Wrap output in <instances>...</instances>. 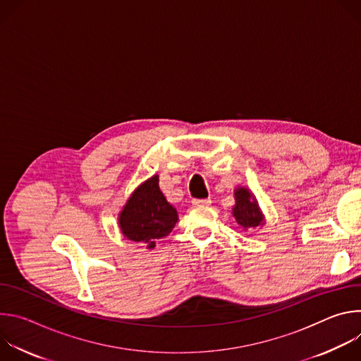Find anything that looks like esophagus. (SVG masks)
Listing matches in <instances>:
<instances>
[{
	"label": "esophagus",
	"mask_w": 361,
	"mask_h": 361,
	"mask_svg": "<svg viewBox=\"0 0 361 361\" xmlns=\"http://www.w3.org/2000/svg\"><path fill=\"white\" fill-rule=\"evenodd\" d=\"M212 204V200L210 198H197V200H192V205H210Z\"/></svg>",
	"instance_id": "esophagus-1"
}]
</instances>
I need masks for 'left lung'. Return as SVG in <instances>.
Wrapping results in <instances>:
<instances>
[{
	"mask_svg": "<svg viewBox=\"0 0 361 361\" xmlns=\"http://www.w3.org/2000/svg\"><path fill=\"white\" fill-rule=\"evenodd\" d=\"M234 200L235 204L231 214L241 230L248 231L266 224V217L260 209L259 201L247 187H237L234 190Z\"/></svg>",
	"mask_w": 361,
	"mask_h": 361,
	"instance_id": "left-lung-1",
	"label": "left lung"
}]
</instances>
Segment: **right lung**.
<instances>
[{
    "label": "right lung",
    "instance_id": "right-lung-1",
    "mask_svg": "<svg viewBox=\"0 0 361 361\" xmlns=\"http://www.w3.org/2000/svg\"><path fill=\"white\" fill-rule=\"evenodd\" d=\"M177 221V210L161 192L157 174L131 192L118 214L121 234L134 243L145 244L148 250L156 247L160 238L167 237Z\"/></svg>",
    "mask_w": 361,
    "mask_h": 361
}]
</instances>
